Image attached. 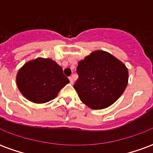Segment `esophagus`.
Wrapping results in <instances>:
<instances>
[{"instance_id": "esophagus-1", "label": "esophagus", "mask_w": 153, "mask_h": 153, "mask_svg": "<svg viewBox=\"0 0 153 153\" xmlns=\"http://www.w3.org/2000/svg\"><path fill=\"white\" fill-rule=\"evenodd\" d=\"M69 79H70V83H71V84H73V83H74L73 77H70V78H69Z\"/></svg>"}]
</instances>
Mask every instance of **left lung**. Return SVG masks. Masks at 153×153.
Wrapping results in <instances>:
<instances>
[{
	"instance_id": "1",
	"label": "left lung",
	"mask_w": 153,
	"mask_h": 153,
	"mask_svg": "<svg viewBox=\"0 0 153 153\" xmlns=\"http://www.w3.org/2000/svg\"><path fill=\"white\" fill-rule=\"evenodd\" d=\"M74 88L80 100L93 110L111 106L127 87L128 71L122 61L105 51H94L77 67Z\"/></svg>"
}]
</instances>
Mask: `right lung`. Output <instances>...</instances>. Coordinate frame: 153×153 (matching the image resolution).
<instances>
[{"instance_id": "obj_1", "label": "right lung", "mask_w": 153, "mask_h": 153, "mask_svg": "<svg viewBox=\"0 0 153 153\" xmlns=\"http://www.w3.org/2000/svg\"><path fill=\"white\" fill-rule=\"evenodd\" d=\"M69 83L62 68L50 58L38 57L29 60L16 74L19 92L26 99L38 104L56 98L60 90Z\"/></svg>"}]
</instances>
